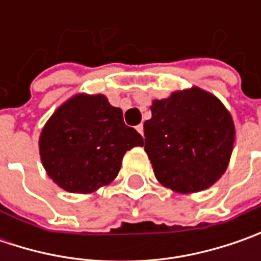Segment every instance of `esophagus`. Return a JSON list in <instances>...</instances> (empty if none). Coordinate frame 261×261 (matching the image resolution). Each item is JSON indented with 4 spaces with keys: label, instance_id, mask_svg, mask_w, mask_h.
I'll use <instances>...</instances> for the list:
<instances>
[{
    "label": "esophagus",
    "instance_id": "obj_1",
    "mask_svg": "<svg viewBox=\"0 0 261 261\" xmlns=\"http://www.w3.org/2000/svg\"><path fill=\"white\" fill-rule=\"evenodd\" d=\"M136 130H138V132H139L141 135L144 136V125H142V123H139V125L136 126Z\"/></svg>",
    "mask_w": 261,
    "mask_h": 261
}]
</instances>
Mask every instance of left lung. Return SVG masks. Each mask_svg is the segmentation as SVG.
I'll return each instance as SVG.
<instances>
[{"instance_id": "obj_1", "label": "left lung", "mask_w": 261, "mask_h": 261, "mask_svg": "<svg viewBox=\"0 0 261 261\" xmlns=\"http://www.w3.org/2000/svg\"><path fill=\"white\" fill-rule=\"evenodd\" d=\"M144 123L145 152L156 180L180 193L200 192L225 173L236 129L215 95L193 87L154 100Z\"/></svg>"}]
</instances>
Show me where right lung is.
I'll list each match as a JSON object with an SVG mask.
<instances>
[{"label":"right lung","instance_id":"1","mask_svg":"<svg viewBox=\"0 0 261 261\" xmlns=\"http://www.w3.org/2000/svg\"><path fill=\"white\" fill-rule=\"evenodd\" d=\"M144 145L105 95L80 94L62 105L42 130L39 146L46 173L71 193H91L113 181L126 151Z\"/></svg>","mask_w":261,"mask_h":261}]
</instances>
